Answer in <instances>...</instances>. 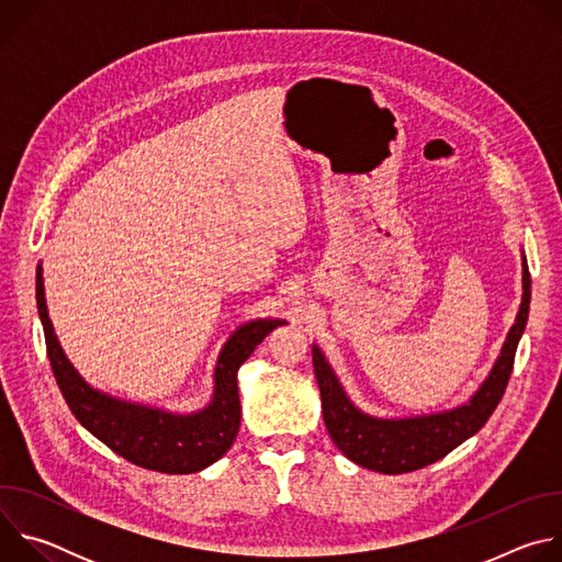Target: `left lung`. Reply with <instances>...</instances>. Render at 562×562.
I'll use <instances>...</instances> for the list:
<instances>
[{"instance_id": "obj_1", "label": "left lung", "mask_w": 562, "mask_h": 562, "mask_svg": "<svg viewBox=\"0 0 562 562\" xmlns=\"http://www.w3.org/2000/svg\"><path fill=\"white\" fill-rule=\"evenodd\" d=\"M529 300L531 280L527 260H522V302L494 369L471 395L469 403L442 414L389 420L360 412L345 393L325 353L313 345V371L319 395H323V416L336 447L364 469L380 473H407L445 458L467 438L477 434L496 412L507 389L516 347L529 317Z\"/></svg>"}]
</instances>
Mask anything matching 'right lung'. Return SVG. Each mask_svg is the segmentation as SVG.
Segmentation results:
<instances>
[{
    "mask_svg": "<svg viewBox=\"0 0 562 562\" xmlns=\"http://www.w3.org/2000/svg\"><path fill=\"white\" fill-rule=\"evenodd\" d=\"M37 311L46 336L48 360L57 386L77 423L89 429L117 456L159 473H195L220 460L239 429L237 371L254 349L284 319H254L239 327L224 345L215 367V391L211 405L198 414H169L126 400L111 397L75 371L64 356L44 300L42 267H37Z\"/></svg>",
    "mask_w": 562,
    "mask_h": 562,
    "instance_id": "add662e5",
    "label": "right lung"
}]
</instances>
